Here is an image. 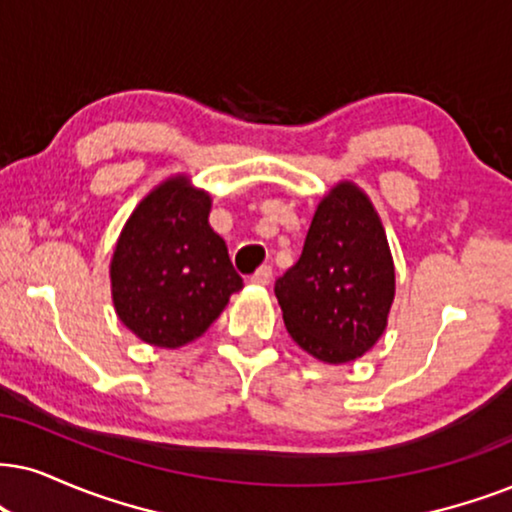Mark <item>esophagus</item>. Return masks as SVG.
<instances>
[{
  "label": "esophagus",
  "instance_id": "1",
  "mask_svg": "<svg viewBox=\"0 0 512 512\" xmlns=\"http://www.w3.org/2000/svg\"><path fill=\"white\" fill-rule=\"evenodd\" d=\"M250 283H255V286H269V283H271V267L264 264V267L257 269L255 274L250 276Z\"/></svg>",
  "mask_w": 512,
  "mask_h": 512
}]
</instances>
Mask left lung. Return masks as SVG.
Returning <instances> with one entry per match:
<instances>
[{"mask_svg":"<svg viewBox=\"0 0 512 512\" xmlns=\"http://www.w3.org/2000/svg\"><path fill=\"white\" fill-rule=\"evenodd\" d=\"M297 345L326 364L364 357L387 328L394 262L378 212L352 181L323 196L300 260L276 281Z\"/></svg>","mask_w":512,"mask_h":512,"instance_id":"1","label":"left lung"}]
</instances>
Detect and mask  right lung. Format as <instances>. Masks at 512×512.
I'll use <instances>...</instances> for the list:
<instances>
[{
    "mask_svg": "<svg viewBox=\"0 0 512 512\" xmlns=\"http://www.w3.org/2000/svg\"><path fill=\"white\" fill-rule=\"evenodd\" d=\"M210 208V193L177 174L155 186L122 229L111 260L113 304L148 345H189L243 288L224 238L208 222Z\"/></svg>",
    "mask_w": 512,
    "mask_h": 512,
    "instance_id": "1",
    "label": "right lung"
}]
</instances>
